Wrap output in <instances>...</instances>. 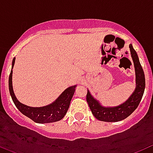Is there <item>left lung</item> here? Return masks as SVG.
I'll use <instances>...</instances> for the list:
<instances>
[{"instance_id":"1","label":"left lung","mask_w":153,"mask_h":153,"mask_svg":"<svg viewBox=\"0 0 153 153\" xmlns=\"http://www.w3.org/2000/svg\"><path fill=\"white\" fill-rule=\"evenodd\" d=\"M131 56L134 63L136 70V86L134 93L124 103L116 107H104L90 95V92L86 94V101L91 109L92 113L97 120L103 122H118L130 116L138 107L145 90V75L143 67L139 60L136 51L132 44L129 45Z\"/></svg>"}]
</instances>
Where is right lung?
Listing matches in <instances>:
<instances>
[{
	"instance_id": "right-lung-1",
	"label": "right lung",
	"mask_w": 153,
	"mask_h": 153,
	"mask_svg": "<svg viewBox=\"0 0 153 153\" xmlns=\"http://www.w3.org/2000/svg\"><path fill=\"white\" fill-rule=\"evenodd\" d=\"M14 62H15V58L13 59L12 68L14 65ZM12 73L13 70H11L9 76V90L15 106L23 114L37 123L56 122L64 117L65 114L68 110L70 101L75 92L76 86H70L67 90H65L55 102L48 106H43V107H30L20 102L16 98L12 86Z\"/></svg>"
}]
</instances>
